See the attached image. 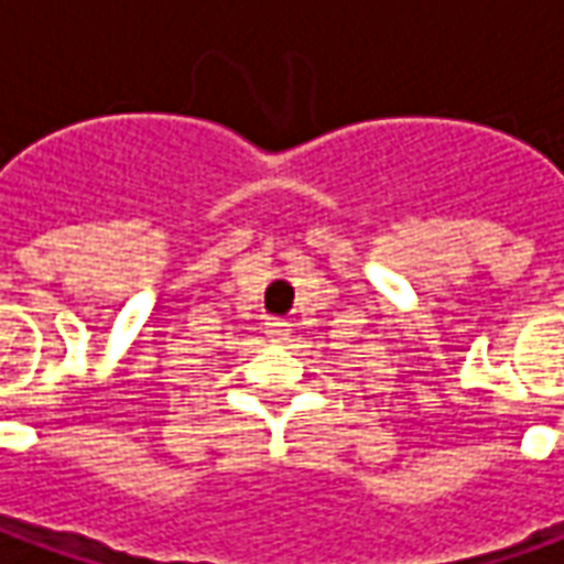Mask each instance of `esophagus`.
<instances>
[{
  "label": "esophagus",
  "mask_w": 564,
  "mask_h": 564,
  "mask_svg": "<svg viewBox=\"0 0 564 564\" xmlns=\"http://www.w3.org/2000/svg\"><path fill=\"white\" fill-rule=\"evenodd\" d=\"M265 335H269L271 341H283V338L290 335V323L281 317H271L269 323H265Z\"/></svg>",
  "instance_id": "obj_1"
}]
</instances>
